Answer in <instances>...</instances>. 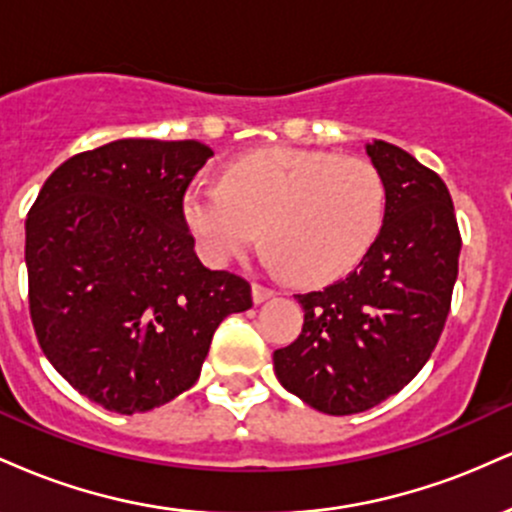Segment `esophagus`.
Returning a JSON list of instances; mask_svg holds the SVG:
<instances>
[{
	"label": "esophagus",
	"mask_w": 512,
	"mask_h": 512,
	"mask_svg": "<svg viewBox=\"0 0 512 512\" xmlns=\"http://www.w3.org/2000/svg\"><path fill=\"white\" fill-rule=\"evenodd\" d=\"M276 291L269 289V286H262V284H252V301L257 305L269 301V298H274Z\"/></svg>",
	"instance_id": "1"
}]
</instances>
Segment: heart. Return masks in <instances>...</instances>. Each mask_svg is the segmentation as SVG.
I'll return each instance as SVG.
<instances>
[{"label":"heart","instance_id":"obj_1","mask_svg":"<svg viewBox=\"0 0 512 512\" xmlns=\"http://www.w3.org/2000/svg\"><path fill=\"white\" fill-rule=\"evenodd\" d=\"M385 180L366 158L274 146L187 190L182 216L207 262L223 267L255 248L301 281H332L356 267L385 219Z\"/></svg>","mask_w":512,"mask_h":512}]
</instances>
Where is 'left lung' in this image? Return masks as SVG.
I'll return each instance as SVG.
<instances>
[{
  "label": "left lung",
  "mask_w": 512,
  "mask_h": 512,
  "mask_svg": "<svg viewBox=\"0 0 512 512\" xmlns=\"http://www.w3.org/2000/svg\"><path fill=\"white\" fill-rule=\"evenodd\" d=\"M366 154L385 180L383 228L346 279L296 296L303 332L274 351L276 380L332 416L385 402L424 368L448 320L462 248L433 170L380 139Z\"/></svg>",
  "instance_id": "8db88e82"
}]
</instances>
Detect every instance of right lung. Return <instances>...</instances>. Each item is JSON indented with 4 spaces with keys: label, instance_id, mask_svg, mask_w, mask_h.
I'll use <instances>...</instances> for the list:
<instances>
[{
    "label": "right lung",
    "instance_id": "1",
    "mask_svg": "<svg viewBox=\"0 0 512 512\" xmlns=\"http://www.w3.org/2000/svg\"><path fill=\"white\" fill-rule=\"evenodd\" d=\"M207 144L117 139L64 161L26 219L28 303L40 349L74 390L117 414L197 383L245 279L199 262L182 197Z\"/></svg>",
    "mask_w": 512,
    "mask_h": 512
}]
</instances>
